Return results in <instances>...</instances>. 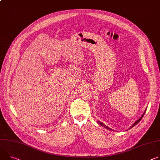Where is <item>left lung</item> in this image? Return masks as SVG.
Wrapping results in <instances>:
<instances>
[{
  "instance_id": "1",
  "label": "left lung",
  "mask_w": 160,
  "mask_h": 160,
  "mask_svg": "<svg viewBox=\"0 0 160 160\" xmlns=\"http://www.w3.org/2000/svg\"><path fill=\"white\" fill-rule=\"evenodd\" d=\"M146 110H147V108H146V110H145V111H144L143 113V114L142 115V116H141V117H140V118H139V119H138L137 121H135V122H134V123L133 124V125H132V126H131V127H130V128H129V129H131V128H132L133 127H134V126H135L136 124H138V122H139L140 121V120H141V119H142V118L143 117V115H144L145 113H146ZM97 123H98V124L101 125V126H103V127H104V128H106L107 129H108V130H111V131H115L114 129H111L110 128H109L108 126H106V125H105V124H103V122H100V121H98L97 122Z\"/></svg>"
}]
</instances>
